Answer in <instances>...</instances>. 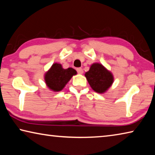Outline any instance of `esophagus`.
I'll return each mask as SVG.
<instances>
[{"mask_svg": "<svg viewBox=\"0 0 155 155\" xmlns=\"http://www.w3.org/2000/svg\"><path fill=\"white\" fill-rule=\"evenodd\" d=\"M77 71L78 72V74H82L83 73V70L82 69V68H77Z\"/></svg>", "mask_w": 155, "mask_h": 155, "instance_id": "obj_1", "label": "esophagus"}]
</instances>
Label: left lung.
Masks as SVG:
<instances>
[{
  "mask_svg": "<svg viewBox=\"0 0 155 155\" xmlns=\"http://www.w3.org/2000/svg\"><path fill=\"white\" fill-rule=\"evenodd\" d=\"M85 76L92 90L99 94L106 92L114 81L112 73L99 63L91 65Z\"/></svg>",
  "mask_w": 155,
  "mask_h": 155,
  "instance_id": "left-lung-1",
  "label": "left lung"
}]
</instances>
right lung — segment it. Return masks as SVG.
<instances>
[{
  "label": "right lung",
  "mask_w": 155,
  "mask_h": 155,
  "mask_svg": "<svg viewBox=\"0 0 155 155\" xmlns=\"http://www.w3.org/2000/svg\"><path fill=\"white\" fill-rule=\"evenodd\" d=\"M77 73L72 68L64 69L61 64L54 63L45 73L44 81L50 90L53 91H60Z\"/></svg>",
  "instance_id": "obj_1"
}]
</instances>
